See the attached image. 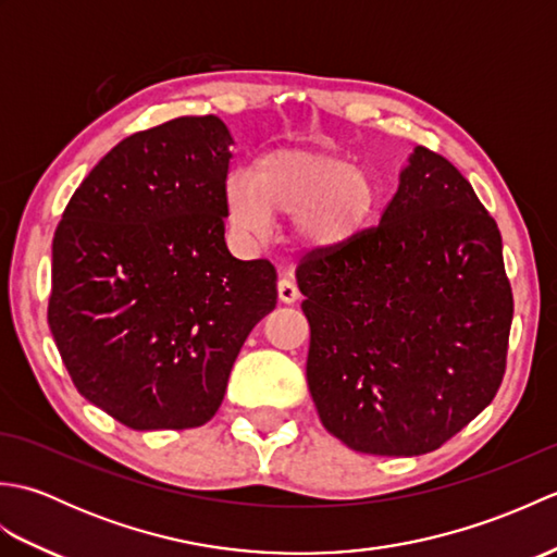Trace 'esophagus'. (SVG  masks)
Masks as SVG:
<instances>
[{
    "label": "esophagus",
    "instance_id": "1",
    "mask_svg": "<svg viewBox=\"0 0 557 557\" xmlns=\"http://www.w3.org/2000/svg\"><path fill=\"white\" fill-rule=\"evenodd\" d=\"M277 294H280L282 304H294L299 299V289H297V285H294V280H289V277H282L277 282Z\"/></svg>",
    "mask_w": 557,
    "mask_h": 557
}]
</instances>
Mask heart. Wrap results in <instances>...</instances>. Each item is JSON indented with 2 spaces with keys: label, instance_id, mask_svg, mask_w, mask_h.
I'll list each match as a JSON object with an SVG mask.
<instances>
[{
  "label": "heart",
  "instance_id": "b5f03b06",
  "mask_svg": "<svg viewBox=\"0 0 557 557\" xmlns=\"http://www.w3.org/2000/svg\"><path fill=\"white\" fill-rule=\"evenodd\" d=\"M375 188L357 162L337 152L285 146L258 158L227 184V215L244 236H263L270 218L294 215L306 248H337L371 218Z\"/></svg>",
  "mask_w": 557,
  "mask_h": 557
}]
</instances>
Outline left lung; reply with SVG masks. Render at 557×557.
<instances>
[{
	"mask_svg": "<svg viewBox=\"0 0 557 557\" xmlns=\"http://www.w3.org/2000/svg\"><path fill=\"white\" fill-rule=\"evenodd\" d=\"M297 282L318 417L357 453H433L498 393L515 309L500 230L437 152L413 148L381 222L306 253Z\"/></svg>",
	"mask_w": 557,
	"mask_h": 557,
	"instance_id": "left-lung-1",
	"label": "left lung"
}]
</instances>
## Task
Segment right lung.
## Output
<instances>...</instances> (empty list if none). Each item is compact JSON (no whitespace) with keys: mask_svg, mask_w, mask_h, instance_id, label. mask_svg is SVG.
Listing matches in <instances>:
<instances>
[{"mask_svg":"<svg viewBox=\"0 0 557 557\" xmlns=\"http://www.w3.org/2000/svg\"><path fill=\"white\" fill-rule=\"evenodd\" d=\"M230 128L180 116L116 144L57 224L47 306L78 393L134 431L208 423L277 304L270 260L224 244Z\"/></svg>","mask_w":557,"mask_h":557,"instance_id":"right-lung-1","label":"right lung"}]
</instances>
